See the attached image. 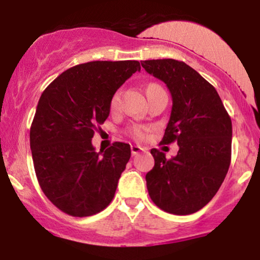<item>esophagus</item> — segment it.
Segmentation results:
<instances>
[{"instance_id":"obj_1","label":"esophagus","mask_w":260,"mask_h":260,"mask_svg":"<svg viewBox=\"0 0 260 260\" xmlns=\"http://www.w3.org/2000/svg\"><path fill=\"white\" fill-rule=\"evenodd\" d=\"M131 151H132V155H137L142 153V151H144V149L139 147V145H131Z\"/></svg>"}]
</instances>
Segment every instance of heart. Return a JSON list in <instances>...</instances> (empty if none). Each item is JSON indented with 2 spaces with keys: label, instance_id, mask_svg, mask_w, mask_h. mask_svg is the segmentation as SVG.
<instances>
[{
  "label": "heart",
  "instance_id": "obj_1",
  "mask_svg": "<svg viewBox=\"0 0 260 260\" xmlns=\"http://www.w3.org/2000/svg\"><path fill=\"white\" fill-rule=\"evenodd\" d=\"M149 86H155V84H151ZM120 103H121V91H116L113 94L111 103H110V106H111V110H117L120 107ZM132 134L136 138H142L143 137V131L140 128H134L132 131Z\"/></svg>",
  "mask_w": 260,
  "mask_h": 260
}]
</instances>
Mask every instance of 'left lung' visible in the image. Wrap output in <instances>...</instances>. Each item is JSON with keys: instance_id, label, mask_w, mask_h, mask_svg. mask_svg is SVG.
<instances>
[{"instance_id": "1", "label": "left lung", "mask_w": 260, "mask_h": 260, "mask_svg": "<svg viewBox=\"0 0 260 260\" xmlns=\"http://www.w3.org/2000/svg\"><path fill=\"white\" fill-rule=\"evenodd\" d=\"M142 66L171 92V115L161 143L177 142L180 148L171 159L150 150L155 165L145 176L149 196L170 214H193L213 199L229 171L231 118L215 88L184 62L149 59Z\"/></svg>"}]
</instances>
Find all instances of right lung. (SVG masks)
Masks as SVG:
<instances>
[{
    "label": "right lung",
    "instance_id": "add662e5",
    "mask_svg": "<svg viewBox=\"0 0 260 260\" xmlns=\"http://www.w3.org/2000/svg\"><path fill=\"white\" fill-rule=\"evenodd\" d=\"M139 71L138 61L86 62L41 94L30 127L32 162L45 196L68 215L100 213L115 196L129 144L115 142L96 153L91 138L109 117L113 94Z\"/></svg>",
    "mask_w": 260,
    "mask_h": 260
}]
</instances>
